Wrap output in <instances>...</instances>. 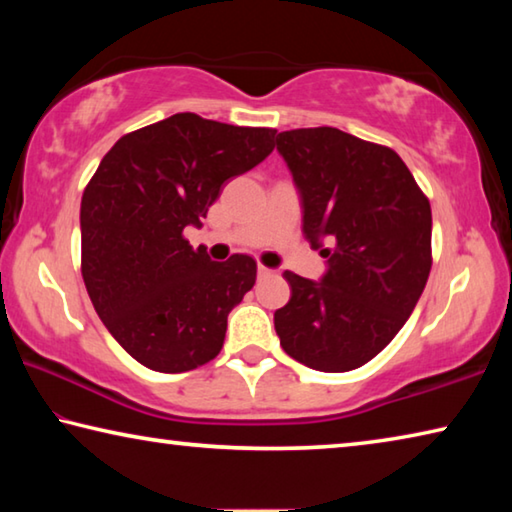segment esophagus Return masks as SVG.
I'll list each match as a JSON object with an SVG mask.
<instances>
[{"instance_id": "1", "label": "esophagus", "mask_w": 512, "mask_h": 512, "mask_svg": "<svg viewBox=\"0 0 512 512\" xmlns=\"http://www.w3.org/2000/svg\"><path fill=\"white\" fill-rule=\"evenodd\" d=\"M257 275H259V277H271V275H273V268L259 266V268H257Z\"/></svg>"}]
</instances>
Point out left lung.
Returning a JSON list of instances; mask_svg holds the SVG:
<instances>
[{
    "label": "left lung",
    "mask_w": 512,
    "mask_h": 512,
    "mask_svg": "<svg viewBox=\"0 0 512 512\" xmlns=\"http://www.w3.org/2000/svg\"><path fill=\"white\" fill-rule=\"evenodd\" d=\"M302 198V232L327 257L314 282L291 271L275 311L282 350L307 368H361L395 339L431 271V205L393 149L332 126L275 137Z\"/></svg>",
    "instance_id": "left-lung-1"
}]
</instances>
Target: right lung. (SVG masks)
<instances>
[{
    "instance_id": "obj_1",
    "label": "right lung",
    "mask_w": 512,
    "mask_h": 512,
    "mask_svg": "<svg viewBox=\"0 0 512 512\" xmlns=\"http://www.w3.org/2000/svg\"><path fill=\"white\" fill-rule=\"evenodd\" d=\"M275 133L178 112L103 155L81 198V273L103 325L142 366L187 372L221 352L257 264L212 262L183 232L201 228L225 180L273 151Z\"/></svg>"
}]
</instances>
